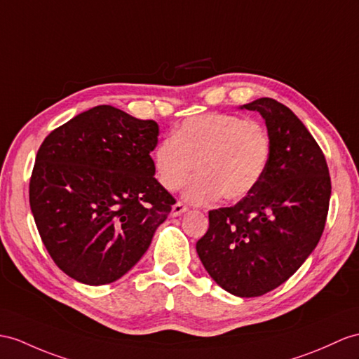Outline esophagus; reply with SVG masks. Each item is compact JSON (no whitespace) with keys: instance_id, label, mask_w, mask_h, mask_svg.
Listing matches in <instances>:
<instances>
[{"instance_id":"1","label":"esophagus","mask_w":359,"mask_h":359,"mask_svg":"<svg viewBox=\"0 0 359 359\" xmlns=\"http://www.w3.org/2000/svg\"><path fill=\"white\" fill-rule=\"evenodd\" d=\"M187 210H189L187 205H184L182 203L173 204V207H172V216H181L182 213H186Z\"/></svg>"}]
</instances>
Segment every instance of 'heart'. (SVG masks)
<instances>
[{
	"mask_svg": "<svg viewBox=\"0 0 359 359\" xmlns=\"http://www.w3.org/2000/svg\"><path fill=\"white\" fill-rule=\"evenodd\" d=\"M269 160L271 138L264 125L216 112L186 118L172 140H163L152 152L155 178L168 191L182 187L195 165L198 177L182 191L190 204L245 198L265 177Z\"/></svg>",
	"mask_w": 359,
	"mask_h": 359,
	"instance_id": "b5f03b06",
	"label": "heart"
}]
</instances>
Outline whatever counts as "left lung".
I'll return each instance as SVG.
<instances>
[{
	"label": "left lung",
	"mask_w": 359,
	"mask_h": 359,
	"mask_svg": "<svg viewBox=\"0 0 359 359\" xmlns=\"http://www.w3.org/2000/svg\"><path fill=\"white\" fill-rule=\"evenodd\" d=\"M241 109L265 120L268 169L238 204L208 212V230L196 251L222 290L259 297L285 283L316 250L327 217L330 177L320 146L290 108L262 97Z\"/></svg>",
	"instance_id": "8db88e82"
}]
</instances>
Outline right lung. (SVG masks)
Here are the masks:
<instances>
[{"label":"right lung","instance_id":"right-lung-1","mask_svg":"<svg viewBox=\"0 0 359 359\" xmlns=\"http://www.w3.org/2000/svg\"><path fill=\"white\" fill-rule=\"evenodd\" d=\"M158 125L100 104L55 129L30 178V208L55 264L74 280H118L149 248L175 199L154 178Z\"/></svg>","mask_w":359,"mask_h":359}]
</instances>
